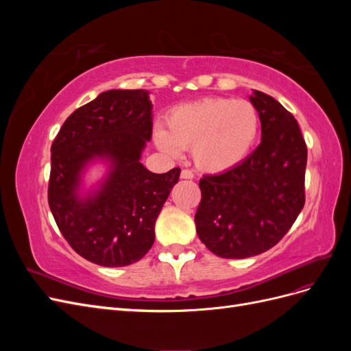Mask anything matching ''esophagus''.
I'll list each match as a JSON object with an SVG mask.
<instances>
[{"instance_id": "esophagus-1", "label": "esophagus", "mask_w": 351, "mask_h": 351, "mask_svg": "<svg viewBox=\"0 0 351 351\" xmlns=\"http://www.w3.org/2000/svg\"><path fill=\"white\" fill-rule=\"evenodd\" d=\"M195 177L193 171H190V169H182V178H187V180H192Z\"/></svg>"}]
</instances>
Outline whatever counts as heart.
<instances>
[{
	"label": "heart",
	"instance_id": "1",
	"mask_svg": "<svg viewBox=\"0 0 351 351\" xmlns=\"http://www.w3.org/2000/svg\"><path fill=\"white\" fill-rule=\"evenodd\" d=\"M259 132V114L246 99L208 98L176 107L156 142L168 154L192 147L195 164L209 173L230 169L250 152Z\"/></svg>",
	"mask_w": 351,
	"mask_h": 351
}]
</instances>
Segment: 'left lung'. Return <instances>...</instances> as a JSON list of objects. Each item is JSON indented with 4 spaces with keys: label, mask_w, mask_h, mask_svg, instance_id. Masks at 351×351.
I'll list each match as a JSON object with an SVG mask.
<instances>
[{
    "label": "left lung",
    "mask_w": 351,
    "mask_h": 351,
    "mask_svg": "<svg viewBox=\"0 0 351 351\" xmlns=\"http://www.w3.org/2000/svg\"><path fill=\"white\" fill-rule=\"evenodd\" d=\"M262 141L243 162L202 177L195 222L202 243L219 258L244 259L274 247L304 206L307 147L290 111L253 90Z\"/></svg>",
    "instance_id": "8db88e82"
}]
</instances>
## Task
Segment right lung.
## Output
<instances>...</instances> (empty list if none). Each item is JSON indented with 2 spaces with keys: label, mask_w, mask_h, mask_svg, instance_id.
Wrapping results in <instances>:
<instances>
[{
  "label": "right lung",
  "mask_w": 351,
  "mask_h": 351,
  "mask_svg": "<svg viewBox=\"0 0 351 351\" xmlns=\"http://www.w3.org/2000/svg\"><path fill=\"white\" fill-rule=\"evenodd\" d=\"M145 89L107 90L77 108L51 146L48 204L62 237L82 258L101 267L141 261L155 240V221L180 168L155 174L141 162L152 136V104ZM110 157L113 169L88 199L75 196L82 167Z\"/></svg>",
  "instance_id": "obj_1"
}]
</instances>
